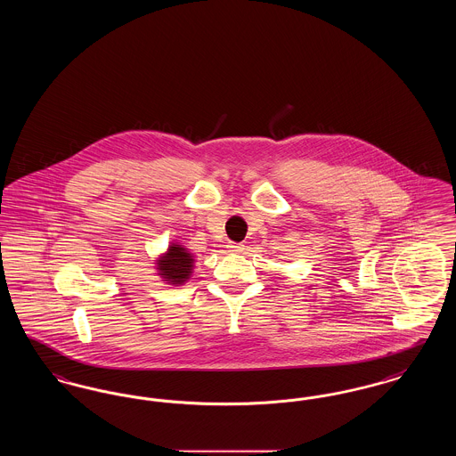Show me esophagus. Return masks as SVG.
I'll return each instance as SVG.
<instances>
[{"label":"esophagus","mask_w":456,"mask_h":456,"mask_svg":"<svg viewBox=\"0 0 456 456\" xmlns=\"http://www.w3.org/2000/svg\"><path fill=\"white\" fill-rule=\"evenodd\" d=\"M229 251H232V253H242L244 251V244H240V242H229Z\"/></svg>","instance_id":"obj_1"}]
</instances>
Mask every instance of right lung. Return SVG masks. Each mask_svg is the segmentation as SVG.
<instances>
[{"label":"right lung","instance_id":"1","mask_svg":"<svg viewBox=\"0 0 456 456\" xmlns=\"http://www.w3.org/2000/svg\"><path fill=\"white\" fill-rule=\"evenodd\" d=\"M157 265V270L167 282L184 283L191 275L193 256L183 246L173 244L169 246L166 256H162V260H159Z\"/></svg>","mask_w":456,"mask_h":456}]
</instances>
